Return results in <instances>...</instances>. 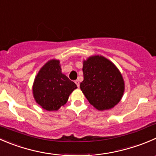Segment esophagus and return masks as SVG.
Listing matches in <instances>:
<instances>
[{"label":"esophagus","mask_w":156,"mask_h":156,"mask_svg":"<svg viewBox=\"0 0 156 156\" xmlns=\"http://www.w3.org/2000/svg\"><path fill=\"white\" fill-rule=\"evenodd\" d=\"M75 84H77V86H78V87H79V86H80L79 81H78V80H76V81H75Z\"/></svg>","instance_id":"1"}]
</instances>
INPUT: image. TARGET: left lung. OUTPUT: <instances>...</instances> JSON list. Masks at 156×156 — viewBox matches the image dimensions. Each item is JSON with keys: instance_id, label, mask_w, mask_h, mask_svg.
I'll return each mask as SVG.
<instances>
[{"instance_id": "1", "label": "left lung", "mask_w": 156, "mask_h": 156, "mask_svg": "<svg viewBox=\"0 0 156 156\" xmlns=\"http://www.w3.org/2000/svg\"><path fill=\"white\" fill-rule=\"evenodd\" d=\"M84 80L80 84L85 98L99 110L118 104L124 92L123 76L114 64L102 55H93L83 62Z\"/></svg>"}]
</instances>
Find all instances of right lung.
I'll use <instances>...</instances> for the list:
<instances>
[{
    "label": "right lung",
    "mask_w": 156,
    "mask_h": 156,
    "mask_svg": "<svg viewBox=\"0 0 156 156\" xmlns=\"http://www.w3.org/2000/svg\"><path fill=\"white\" fill-rule=\"evenodd\" d=\"M77 85L62 72L59 60L46 63L36 76L33 94L36 102L48 111L58 110L65 105Z\"/></svg>",
    "instance_id": "1"
}]
</instances>
